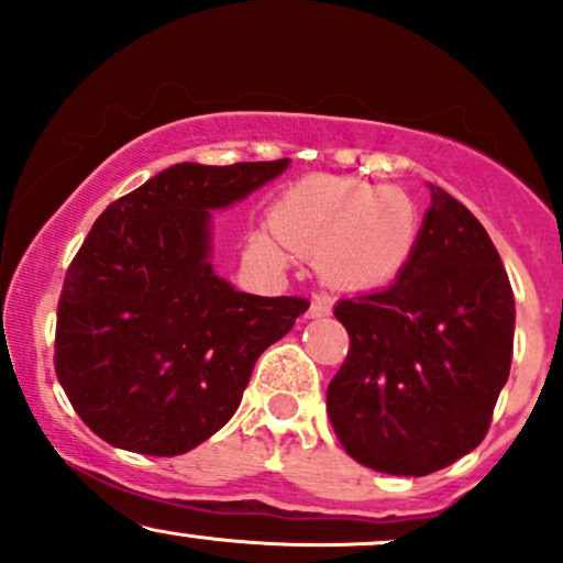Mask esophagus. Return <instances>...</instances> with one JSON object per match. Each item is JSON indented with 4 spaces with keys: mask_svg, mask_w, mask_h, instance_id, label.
I'll list each match as a JSON object with an SVG mask.
<instances>
[{
    "mask_svg": "<svg viewBox=\"0 0 563 563\" xmlns=\"http://www.w3.org/2000/svg\"><path fill=\"white\" fill-rule=\"evenodd\" d=\"M328 312H331V299H328L325 294H314L309 314H312V318H320V314H328Z\"/></svg>",
    "mask_w": 563,
    "mask_h": 563,
    "instance_id": "esophagus-1",
    "label": "esophagus"
}]
</instances>
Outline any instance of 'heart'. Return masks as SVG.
<instances>
[{"instance_id": "b5f03b06", "label": "heart", "mask_w": 563, "mask_h": 563, "mask_svg": "<svg viewBox=\"0 0 563 563\" xmlns=\"http://www.w3.org/2000/svg\"><path fill=\"white\" fill-rule=\"evenodd\" d=\"M277 235L303 254L325 251V267L349 286L389 280L421 235V214L399 187L312 177L288 187L273 209ZM260 243L269 245L267 235Z\"/></svg>"}]
</instances>
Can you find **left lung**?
Instances as JSON below:
<instances>
[{"mask_svg":"<svg viewBox=\"0 0 563 563\" xmlns=\"http://www.w3.org/2000/svg\"><path fill=\"white\" fill-rule=\"evenodd\" d=\"M416 251L389 288L341 299L349 352L328 384L341 448L363 466L426 476L487 437L514 357V290L461 200L429 185Z\"/></svg>","mask_w":563,"mask_h":563,"instance_id":"8db88e82","label":"left lung"}]
</instances>
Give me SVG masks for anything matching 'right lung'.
Wrapping results in <instances>:
<instances>
[{
    "label": "right lung",
    "instance_id": "add662e5",
    "mask_svg": "<svg viewBox=\"0 0 563 563\" xmlns=\"http://www.w3.org/2000/svg\"><path fill=\"white\" fill-rule=\"evenodd\" d=\"M286 166L174 164L97 217L63 280L55 373L108 444L158 457L198 448L238 410L264 349L307 312L301 296L241 294L209 264V211Z\"/></svg>",
    "mask_w": 563,
    "mask_h": 563
}]
</instances>
